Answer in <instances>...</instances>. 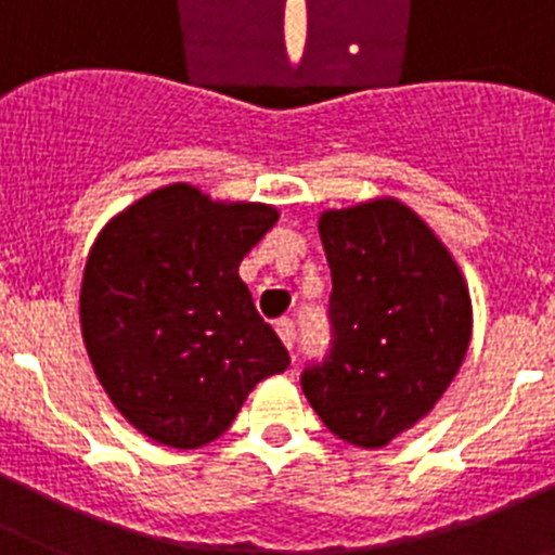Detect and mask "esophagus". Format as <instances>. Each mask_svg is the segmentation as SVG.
<instances>
[{
  "label": "esophagus",
  "mask_w": 555,
  "mask_h": 555,
  "mask_svg": "<svg viewBox=\"0 0 555 555\" xmlns=\"http://www.w3.org/2000/svg\"><path fill=\"white\" fill-rule=\"evenodd\" d=\"M276 334H279V339L284 341V348L287 350H293V345H295V336H298V331H295V323L289 318H282L276 323Z\"/></svg>",
  "instance_id": "obj_1"
}]
</instances>
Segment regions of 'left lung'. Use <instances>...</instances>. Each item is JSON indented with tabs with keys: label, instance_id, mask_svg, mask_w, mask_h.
<instances>
[{
	"label": "left lung",
	"instance_id": "8db88e82",
	"mask_svg": "<svg viewBox=\"0 0 555 555\" xmlns=\"http://www.w3.org/2000/svg\"><path fill=\"white\" fill-rule=\"evenodd\" d=\"M331 345L301 372L325 427L386 447L441 400L470 341V295L435 232L397 199L320 216Z\"/></svg>",
	"mask_w": 555,
	"mask_h": 555
}]
</instances>
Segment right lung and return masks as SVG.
<instances>
[{
	"mask_svg": "<svg viewBox=\"0 0 555 555\" xmlns=\"http://www.w3.org/2000/svg\"><path fill=\"white\" fill-rule=\"evenodd\" d=\"M279 221L260 202L164 185L114 216L87 257L81 336L114 408L155 443L216 441L289 366L237 266Z\"/></svg>",
	"mask_w": 555,
	"mask_h": 555,
	"instance_id": "right-lung-1",
	"label": "right lung"
}]
</instances>
